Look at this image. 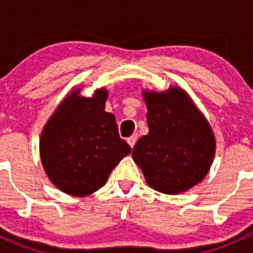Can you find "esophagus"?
<instances>
[{
  "label": "esophagus",
  "instance_id": "1",
  "mask_svg": "<svg viewBox=\"0 0 253 253\" xmlns=\"http://www.w3.org/2000/svg\"><path fill=\"white\" fill-rule=\"evenodd\" d=\"M137 139H138V134H137V133L132 134V136L129 137L128 139H127V143H128V144H129V147L133 148V147H134V144H136Z\"/></svg>",
  "mask_w": 253,
  "mask_h": 253
}]
</instances>
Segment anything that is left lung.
<instances>
[{
	"instance_id": "obj_1",
	"label": "left lung",
	"mask_w": 253,
	"mask_h": 253,
	"mask_svg": "<svg viewBox=\"0 0 253 253\" xmlns=\"http://www.w3.org/2000/svg\"><path fill=\"white\" fill-rule=\"evenodd\" d=\"M149 133L132 152L148 185L178 195L200 183L215 154V137L205 115L180 86L143 90Z\"/></svg>"
}]
</instances>
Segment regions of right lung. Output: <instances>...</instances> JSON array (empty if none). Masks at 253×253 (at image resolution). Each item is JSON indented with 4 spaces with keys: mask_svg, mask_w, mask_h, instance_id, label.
<instances>
[{
    "mask_svg": "<svg viewBox=\"0 0 253 253\" xmlns=\"http://www.w3.org/2000/svg\"><path fill=\"white\" fill-rule=\"evenodd\" d=\"M106 88L89 98L76 86L45 124L40 136V159L51 182L75 197L103 187L115 167L131 153L120 138L116 120L105 111Z\"/></svg>",
    "mask_w": 253,
    "mask_h": 253,
    "instance_id": "obj_1",
    "label": "right lung"
}]
</instances>
